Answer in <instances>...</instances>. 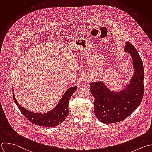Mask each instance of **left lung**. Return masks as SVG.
Masks as SVG:
<instances>
[{
  "instance_id": "left-lung-1",
  "label": "left lung",
  "mask_w": 152,
  "mask_h": 152,
  "mask_svg": "<svg viewBox=\"0 0 152 152\" xmlns=\"http://www.w3.org/2000/svg\"><path fill=\"white\" fill-rule=\"evenodd\" d=\"M125 51L132 58L134 74L125 89L118 92L110 91L102 82H92L91 92L95 98L94 113L104 124H113L124 121L140 105L144 94V67L135 48L126 42Z\"/></svg>"
}]
</instances>
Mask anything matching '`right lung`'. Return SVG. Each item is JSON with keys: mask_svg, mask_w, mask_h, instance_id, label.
<instances>
[{"mask_svg": "<svg viewBox=\"0 0 152 152\" xmlns=\"http://www.w3.org/2000/svg\"><path fill=\"white\" fill-rule=\"evenodd\" d=\"M76 86L67 89L56 107L52 110L45 114L36 113L27 110L24 107H21L17 102L14 96L13 91V98L14 102L18 106L22 114L31 123L40 126L53 127L62 123L69 115V103L71 96L76 91Z\"/></svg>", "mask_w": 152, "mask_h": 152, "instance_id": "1", "label": "right lung"}]
</instances>
